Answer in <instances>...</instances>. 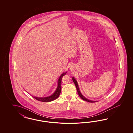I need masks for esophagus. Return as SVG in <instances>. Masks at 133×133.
Wrapping results in <instances>:
<instances>
[{"label": "esophagus", "mask_w": 133, "mask_h": 133, "mask_svg": "<svg viewBox=\"0 0 133 133\" xmlns=\"http://www.w3.org/2000/svg\"><path fill=\"white\" fill-rule=\"evenodd\" d=\"M70 70L71 71H72L74 70V67H73L72 66H71V67H70Z\"/></svg>", "instance_id": "34e87169"}]
</instances>
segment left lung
I'll use <instances>...</instances> for the list:
<instances>
[{
    "mask_svg": "<svg viewBox=\"0 0 133 133\" xmlns=\"http://www.w3.org/2000/svg\"><path fill=\"white\" fill-rule=\"evenodd\" d=\"M72 81H73V82H74V83H75V84L76 85V86L77 93H78V94L79 96L81 97V98H82L83 101H87V102H91V103H93V102H96L98 101H91V100H90V99H89L88 98H86L85 97H84V96H83V95L82 94V93H81V91H80V89H79V86H78V83H77V82L76 79L74 77H72Z\"/></svg>",
    "mask_w": 133,
    "mask_h": 133,
    "instance_id": "left-lung-1",
    "label": "left lung"
}]
</instances>
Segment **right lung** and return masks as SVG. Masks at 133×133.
<instances>
[{
  "instance_id": "right-lung-1",
  "label": "right lung",
  "mask_w": 133,
  "mask_h": 133,
  "mask_svg": "<svg viewBox=\"0 0 133 133\" xmlns=\"http://www.w3.org/2000/svg\"><path fill=\"white\" fill-rule=\"evenodd\" d=\"M66 73H67V72H63L62 74H61V76H59L58 78V79L57 86L56 87V89L55 91L54 92V93L52 94L51 96L46 97H35V96L34 97L32 96L36 100L40 101L42 102H50V101H52L55 100L60 95L61 90L62 77L65 75L66 74Z\"/></svg>"
}]
</instances>
